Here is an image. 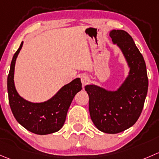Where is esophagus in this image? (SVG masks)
Segmentation results:
<instances>
[{
    "label": "esophagus",
    "instance_id": "1",
    "mask_svg": "<svg viewBox=\"0 0 159 159\" xmlns=\"http://www.w3.org/2000/svg\"><path fill=\"white\" fill-rule=\"evenodd\" d=\"M89 77L88 76H86V75H83V76H81V82L82 83H83V85H86L89 83Z\"/></svg>",
    "mask_w": 159,
    "mask_h": 159
}]
</instances>
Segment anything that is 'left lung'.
Masks as SVG:
<instances>
[{"instance_id":"left-lung-1","label":"left lung","mask_w":159,"mask_h":159,"mask_svg":"<svg viewBox=\"0 0 159 159\" xmlns=\"http://www.w3.org/2000/svg\"><path fill=\"white\" fill-rule=\"evenodd\" d=\"M109 36L125 56L129 75L116 91L106 90L87 85L89 110L93 122L99 130L116 134L130 128L142 113L148 92L146 66L132 37L125 30H113Z\"/></svg>"}]
</instances>
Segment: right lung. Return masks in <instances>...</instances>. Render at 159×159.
<instances>
[{"instance_id": "1", "label": "right lung", "mask_w": 159, "mask_h": 159, "mask_svg": "<svg viewBox=\"0 0 159 159\" xmlns=\"http://www.w3.org/2000/svg\"><path fill=\"white\" fill-rule=\"evenodd\" d=\"M23 46V42L16 51L11 61L7 76L9 104L16 120L33 133L47 135L57 132L66 120L67 111L75 95L82 89L80 78L65 85L48 101L32 103L19 96L14 86V74L16 59Z\"/></svg>"}]
</instances>
